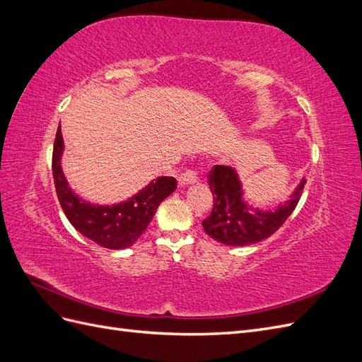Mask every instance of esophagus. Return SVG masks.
<instances>
[{"label":"esophagus","instance_id":"esophagus-1","mask_svg":"<svg viewBox=\"0 0 362 362\" xmlns=\"http://www.w3.org/2000/svg\"><path fill=\"white\" fill-rule=\"evenodd\" d=\"M198 178H199L198 172H196L194 169H189L180 175L178 181H180V185H189V184H194L196 181H198Z\"/></svg>","mask_w":362,"mask_h":362}]
</instances>
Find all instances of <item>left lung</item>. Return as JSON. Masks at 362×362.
Listing matches in <instances>:
<instances>
[{"instance_id": "obj_1", "label": "left lung", "mask_w": 362, "mask_h": 362, "mask_svg": "<svg viewBox=\"0 0 362 362\" xmlns=\"http://www.w3.org/2000/svg\"><path fill=\"white\" fill-rule=\"evenodd\" d=\"M208 185L213 193V210L202 221L204 231L218 243L246 246L261 242L275 234L298 205L305 180L293 193L291 199L276 211H258L242 199V185L237 173L229 166L216 164L208 172Z\"/></svg>"}]
</instances>
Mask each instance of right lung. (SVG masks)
<instances>
[{
	"instance_id": "obj_1",
	"label": "right lung",
	"mask_w": 362,
	"mask_h": 362,
	"mask_svg": "<svg viewBox=\"0 0 362 362\" xmlns=\"http://www.w3.org/2000/svg\"><path fill=\"white\" fill-rule=\"evenodd\" d=\"M62 129H57L52 149V177L59 202L71 225L84 237L107 249H125L146 231L158 205L177 189L173 177H161L139 192L129 201L101 206L84 202L74 194L62 172Z\"/></svg>"
}]
</instances>
